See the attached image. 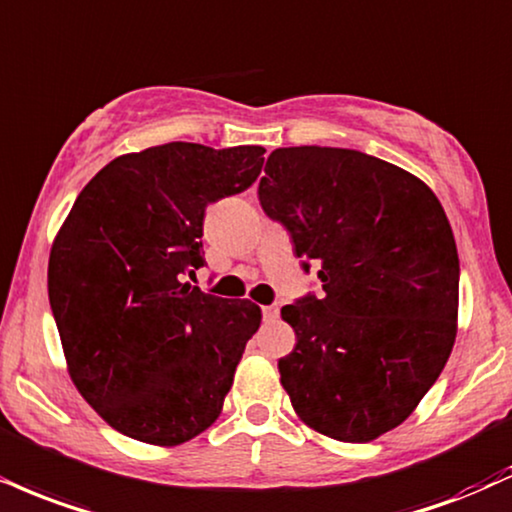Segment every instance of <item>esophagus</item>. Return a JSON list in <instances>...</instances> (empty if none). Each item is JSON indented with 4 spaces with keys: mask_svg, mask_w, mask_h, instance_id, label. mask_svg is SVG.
<instances>
[{
    "mask_svg": "<svg viewBox=\"0 0 512 512\" xmlns=\"http://www.w3.org/2000/svg\"><path fill=\"white\" fill-rule=\"evenodd\" d=\"M279 310L281 307L279 305H264L262 307V317H264V322H276V319H279Z\"/></svg>",
    "mask_w": 512,
    "mask_h": 512,
    "instance_id": "obj_1",
    "label": "esophagus"
}]
</instances>
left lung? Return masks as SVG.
Wrapping results in <instances>:
<instances>
[{
  "label": "left lung",
  "mask_w": 512,
  "mask_h": 512,
  "mask_svg": "<svg viewBox=\"0 0 512 512\" xmlns=\"http://www.w3.org/2000/svg\"><path fill=\"white\" fill-rule=\"evenodd\" d=\"M264 174L262 209L317 264L324 291L281 307L295 331L279 360L283 389L315 432L379 439L415 412L458 334L446 212L422 178L357 150L279 147Z\"/></svg>",
  "instance_id": "obj_1"
}]
</instances>
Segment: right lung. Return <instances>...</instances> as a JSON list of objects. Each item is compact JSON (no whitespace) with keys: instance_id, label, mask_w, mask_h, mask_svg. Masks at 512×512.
<instances>
[{"instance_id":"1","label":"right lung","mask_w":512,"mask_h":512,"mask_svg":"<svg viewBox=\"0 0 512 512\" xmlns=\"http://www.w3.org/2000/svg\"><path fill=\"white\" fill-rule=\"evenodd\" d=\"M262 155L197 143L128 152L80 190L54 236L47 291L66 369L116 432L169 448L221 415L262 310L186 276L205 264V209L248 190Z\"/></svg>"}]
</instances>
